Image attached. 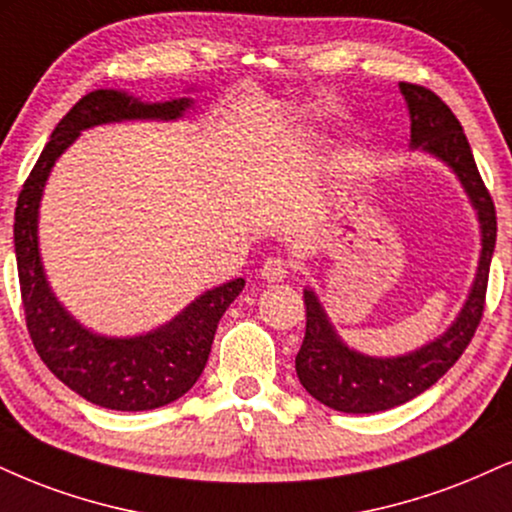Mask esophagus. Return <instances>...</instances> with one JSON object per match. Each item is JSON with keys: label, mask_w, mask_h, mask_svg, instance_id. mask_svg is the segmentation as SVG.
<instances>
[{"label": "esophagus", "mask_w": 512, "mask_h": 512, "mask_svg": "<svg viewBox=\"0 0 512 512\" xmlns=\"http://www.w3.org/2000/svg\"><path fill=\"white\" fill-rule=\"evenodd\" d=\"M288 274H291V264L281 260V257H269V260L262 264V279L269 283L283 281Z\"/></svg>", "instance_id": "1"}]
</instances>
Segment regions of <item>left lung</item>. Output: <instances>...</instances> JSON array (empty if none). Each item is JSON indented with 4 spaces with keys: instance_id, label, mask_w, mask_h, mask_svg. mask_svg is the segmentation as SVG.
I'll return each mask as SVG.
<instances>
[{
    "instance_id": "1",
    "label": "left lung",
    "mask_w": 512,
    "mask_h": 512,
    "mask_svg": "<svg viewBox=\"0 0 512 512\" xmlns=\"http://www.w3.org/2000/svg\"><path fill=\"white\" fill-rule=\"evenodd\" d=\"M410 109V145L441 159L460 178L482 229V255L463 310L446 334L398 357H369L348 348L326 317L322 303L305 288V338L295 355V372L312 398L338 412L391 410L420 396L451 369L470 346L484 315L491 255L496 248V207L486 190L463 126L448 104L422 85L400 83Z\"/></svg>"
}]
</instances>
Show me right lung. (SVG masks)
<instances>
[{"instance_id":"1","label":"right lung","mask_w":512,"mask_h":512,"mask_svg":"<svg viewBox=\"0 0 512 512\" xmlns=\"http://www.w3.org/2000/svg\"><path fill=\"white\" fill-rule=\"evenodd\" d=\"M190 104V97L140 102L119 90L88 92L57 123L18 195L14 248L28 334L49 372L100 408L155 410L193 389L207 365L219 319L243 291L245 281L233 279L202 293L171 322L150 334L131 338L92 334L64 310L45 279L38 248L42 190L54 162L85 128L135 119L171 121L183 116Z\"/></svg>"}]
</instances>
